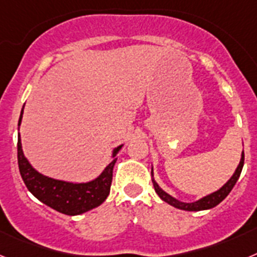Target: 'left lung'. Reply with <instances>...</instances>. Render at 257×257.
<instances>
[{"mask_svg":"<svg viewBox=\"0 0 257 257\" xmlns=\"http://www.w3.org/2000/svg\"><path fill=\"white\" fill-rule=\"evenodd\" d=\"M243 163H244V153L242 152V157H240V161H239V165H238L237 170L233 174L230 179L226 181L219 190L216 192L211 193L208 196L203 197V198L198 199L196 202H190V203H187V202H181L179 199L174 198L169 194V193H166L165 190L161 189L160 185L156 183V180L153 179V167H152V181H153V187L156 193L160 196V198L162 201L167 202L169 205L174 206V207L179 208V210H185V211H202V210H210V208L215 207L222 201V199H225L226 196H228L230 190L233 189V187L235 185L237 180L239 179V175L242 172V169H243Z\"/></svg>","mask_w":257,"mask_h":257,"instance_id":"obj_1","label":"left lung"}]
</instances>
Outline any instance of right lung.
Listing matches in <instances>:
<instances>
[{"instance_id":"1","label":"right lung","mask_w":257,"mask_h":257,"mask_svg":"<svg viewBox=\"0 0 257 257\" xmlns=\"http://www.w3.org/2000/svg\"><path fill=\"white\" fill-rule=\"evenodd\" d=\"M24 109V106H23ZM23 109L20 113V126L23 118ZM19 130V127H18ZM122 145L113 149V161L106 166L96 179L88 183H69V181L56 180L40 174L32 167L22 149L20 134H18V165L22 179L29 192L42 203L54 208L58 212L74 216L90 211L100 206L110 192L113 178V167L117 161V153L121 151Z\"/></svg>"}]
</instances>
